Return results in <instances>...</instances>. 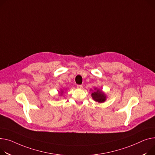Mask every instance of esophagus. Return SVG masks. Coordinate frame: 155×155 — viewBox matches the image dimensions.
Segmentation results:
<instances>
[{
  "mask_svg": "<svg viewBox=\"0 0 155 155\" xmlns=\"http://www.w3.org/2000/svg\"><path fill=\"white\" fill-rule=\"evenodd\" d=\"M82 87H82V85H77V88H78V89H81Z\"/></svg>",
  "mask_w": 155,
  "mask_h": 155,
  "instance_id": "obj_1",
  "label": "esophagus"
}]
</instances>
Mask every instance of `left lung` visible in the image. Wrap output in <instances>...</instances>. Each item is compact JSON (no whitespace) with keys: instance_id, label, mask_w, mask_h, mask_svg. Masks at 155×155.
Listing matches in <instances>:
<instances>
[{"instance_id":"left-lung-1","label":"left lung","mask_w":155,"mask_h":155,"mask_svg":"<svg viewBox=\"0 0 155 155\" xmlns=\"http://www.w3.org/2000/svg\"><path fill=\"white\" fill-rule=\"evenodd\" d=\"M91 97L95 101L99 103L104 102L106 100V96L101 91L97 90L91 94Z\"/></svg>"}]
</instances>
